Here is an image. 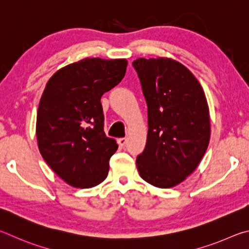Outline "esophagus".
Masks as SVG:
<instances>
[{
	"mask_svg": "<svg viewBox=\"0 0 249 249\" xmlns=\"http://www.w3.org/2000/svg\"><path fill=\"white\" fill-rule=\"evenodd\" d=\"M127 142H128L127 138H120V139H118V144H119L121 147L125 146V144H127Z\"/></svg>",
	"mask_w": 249,
	"mask_h": 249,
	"instance_id": "esophagus-1",
	"label": "esophagus"
}]
</instances>
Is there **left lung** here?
<instances>
[{"label":"left lung","instance_id":"1","mask_svg":"<svg viewBox=\"0 0 249 249\" xmlns=\"http://www.w3.org/2000/svg\"><path fill=\"white\" fill-rule=\"evenodd\" d=\"M147 105L146 145L139 174L159 188H172L198 167L210 141L206 95L185 65L168 58L132 62Z\"/></svg>","mask_w":249,"mask_h":249}]
</instances>
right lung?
<instances>
[{"instance_id":"1","label":"right lung","mask_w":249,"mask_h":249,"mask_svg":"<svg viewBox=\"0 0 249 249\" xmlns=\"http://www.w3.org/2000/svg\"><path fill=\"white\" fill-rule=\"evenodd\" d=\"M125 59L86 58L60 69L48 81L37 111L36 136L43 160L76 188H91L108 175L118 149L104 131L102 96L119 84Z\"/></svg>"}]
</instances>
